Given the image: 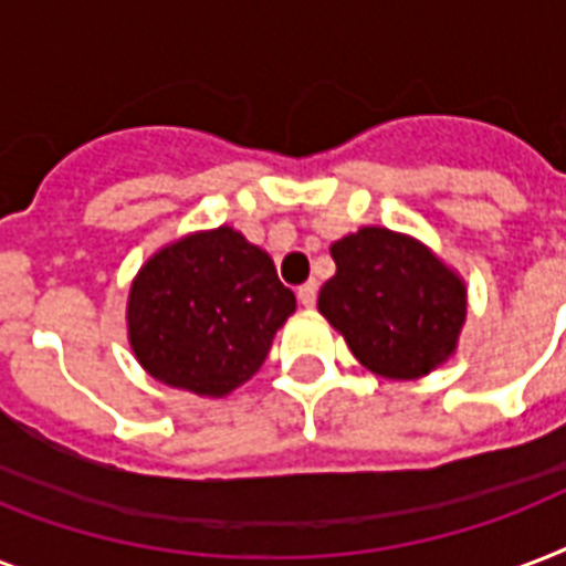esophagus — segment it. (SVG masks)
<instances>
[{
  "label": "esophagus",
  "instance_id": "1",
  "mask_svg": "<svg viewBox=\"0 0 566 566\" xmlns=\"http://www.w3.org/2000/svg\"><path fill=\"white\" fill-rule=\"evenodd\" d=\"M296 296H300V302L305 305V308H311V305L317 302V282L302 284L300 291H296Z\"/></svg>",
  "mask_w": 566,
  "mask_h": 566
}]
</instances>
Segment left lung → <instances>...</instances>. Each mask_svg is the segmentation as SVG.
Returning <instances> with one entry per match:
<instances>
[{
	"label": "left lung",
	"mask_w": 566,
	"mask_h": 566,
	"mask_svg": "<svg viewBox=\"0 0 566 566\" xmlns=\"http://www.w3.org/2000/svg\"><path fill=\"white\" fill-rule=\"evenodd\" d=\"M337 273L317 308L376 376L420 378L455 353L464 279L411 234L364 226L332 243Z\"/></svg>",
	"instance_id": "left-lung-1"
}]
</instances>
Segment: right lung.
Wrapping results in <instances>:
<instances>
[{
  "label": "right lung",
  "mask_w": 566,
  "mask_h": 566,
  "mask_svg": "<svg viewBox=\"0 0 566 566\" xmlns=\"http://www.w3.org/2000/svg\"><path fill=\"white\" fill-rule=\"evenodd\" d=\"M296 296L231 226L158 249L128 291V344L146 373L196 396L231 394L264 364Z\"/></svg>",
  "instance_id": "1"
}]
</instances>
